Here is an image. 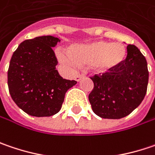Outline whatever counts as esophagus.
I'll return each mask as SVG.
<instances>
[{"label": "esophagus", "instance_id": "34e87169", "mask_svg": "<svg viewBox=\"0 0 155 155\" xmlns=\"http://www.w3.org/2000/svg\"><path fill=\"white\" fill-rule=\"evenodd\" d=\"M82 78H84V75H83V74H78V75H77V76H76V77H75V80H76V81H80V79H81Z\"/></svg>", "mask_w": 155, "mask_h": 155}]
</instances>
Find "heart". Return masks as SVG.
Returning <instances> with one entry per match:
<instances>
[{
  "instance_id": "obj_1",
  "label": "heart",
  "mask_w": 155,
  "mask_h": 155,
  "mask_svg": "<svg viewBox=\"0 0 155 155\" xmlns=\"http://www.w3.org/2000/svg\"><path fill=\"white\" fill-rule=\"evenodd\" d=\"M127 50L120 43L94 41L71 47L68 55L58 52V59L66 64L80 67H89L98 73H106L115 70L123 63Z\"/></svg>"
}]
</instances>
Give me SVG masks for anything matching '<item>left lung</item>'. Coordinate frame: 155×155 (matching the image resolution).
<instances>
[{
  "instance_id": "1",
  "label": "left lung",
  "mask_w": 155,
  "mask_h": 155,
  "mask_svg": "<svg viewBox=\"0 0 155 155\" xmlns=\"http://www.w3.org/2000/svg\"><path fill=\"white\" fill-rule=\"evenodd\" d=\"M127 56L115 70L91 78L89 94L92 111L103 119L118 120L129 115L145 97L148 84L147 63L135 45L128 44Z\"/></svg>"
}]
</instances>
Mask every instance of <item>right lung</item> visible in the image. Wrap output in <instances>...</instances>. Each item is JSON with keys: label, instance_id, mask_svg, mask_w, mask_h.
<instances>
[{"label": "right lung", "instance_id": "obj_1", "mask_svg": "<svg viewBox=\"0 0 155 155\" xmlns=\"http://www.w3.org/2000/svg\"><path fill=\"white\" fill-rule=\"evenodd\" d=\"M59 42L52 35L25 40L12 56L8 71L9 93L28 115L50 117L58 113L66 91L77 84L63 78L56 70L58 59L52 48Z\"/></svg>", "mask_w": 155, "mask_h": 155}]
</instances>
